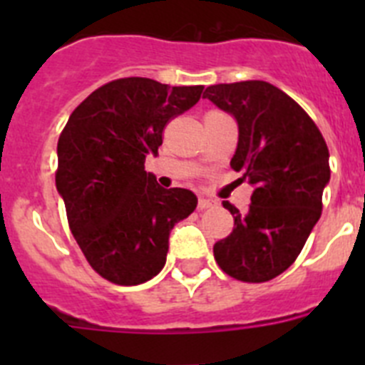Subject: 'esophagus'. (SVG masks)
Masks as SVG:
<instances>
[{
	"instance_id": "34e87169",
	"label": "esophagus",
	"mask_w": 365,
	"mask_h": 365,
	"mask_svg": "<svg viewBox=\"0 0 365 365\" xmlns=\"http://www.w3.org/2000/svg\"><path fill=\"white\" fill-rule=\"evenodd\" d=\"M199 210H206V208H212V206H215V201L214 199H206V197H199Z\"/></svg>"
}]
</instances>
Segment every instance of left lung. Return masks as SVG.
<instances>
[{"instance_id":"1","label":"left lung","mask_w":365,"mask_h":365,"mask_svg":"<svg viewBox=\"0 0 365 365\" xmlns=\"http://www.w3.org/2000/svg\"><path fill=\"white\" fill-rule=\"evenodd\" d=\"M202 96L237 122L230 166L254 186L247 214L222 202L234 230L214 245L215 261L240 282H269L294 263L320 219L327 144L307 113L269 82L217 83Z\"/></svg>"}]
</instances>
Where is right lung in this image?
I'll list each match as a JSON object with an SVG mask.
<instances>
[{
  "mask_svg": "<svg viewBox=\"0 0 365 365\" xmlns=\"http://www.w3.org/2000/svg\"><path fill=\"white\" fill-rule=\"evenodd\" d=\"M202 86L113 80L83 100L58 138L56 190L89 265L108 282L140 285L163 270L170 232L195 193L163 188L144 170L168 120L201 98Z\"/></svg>",
  "mask_w": 365,
  "mask_h": 365,
  "instance_id": "add662e5",
  "label": "right lung"
}]
</instances>
